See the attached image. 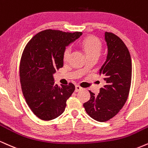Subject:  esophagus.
Masks as SVG:
<instances>
[{
    "label": "esophagus",
    "instance_id": "esophagus-1",
    "mask_svg": "<svg viewBox=\"0 0 148 148\" xmlns=\"http://www.w3.org/2000/svg\"><path fill=\"white\" fill-rule=\"evenodd\" d=\"M82 88L81 86H79V85H76V87H75V92H79L80 90H82Z\"/></svg>",
    "mask_w": 148,
    "mask_h": 148
}]
</instances>
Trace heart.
Returning <instances> with one entry per match:
<instances>
[{"mask_svg":"<svg viewBox=\"0 0 148 148\" xmlns=\"http://www.w3.org/2000/svg\"><path fill=\"white\" fill-rule=\"evenodd\" d=\"M81 45L88 55V56L97 55L99 56L102 50V44L99 38L94 36H90L83 39L81 42ZM71 54L70 47H67L65 49L63 54V60L64 62L68 60Z\"/></svg>","mask_w":148,"mask_h":148,"instance_id":"obj_1","label":"heart"}]
</instances>
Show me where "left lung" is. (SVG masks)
Masks as SVG:
<instances>
[{
  "label": "left lung",
  "instance_id": "8db88e82",
  "mask_svg": "<svg viewBox=\"0 0 148 148\" xmlns=\"http://www.w3.org/2000/svg\"><path fill=\"white\" fill-rule=\"evenodd\" d=\"M108 47L106 60L99 69L105 85L98 95L90 93L83 104L85 111L94 120L105 122L119 113L127 101L132 79V60L123 40L112 33L104 34Z\"/></svg>",
  "mask_w": 148,
  "mask_h": 148
}]
</instances>
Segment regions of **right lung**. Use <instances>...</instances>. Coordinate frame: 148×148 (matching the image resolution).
<instances>
[{"mask_svg": "<svg viewBox=\"0 0 148 148\" xmlns=\"http://www.w3.org/2000/svg\"><path fill=\"white\" fill-rule=\"evenodd\" d=\"M82 32L69 33L46 29L36 34L23 51L20 63V80L23 96L33 113L44 121L59 116L75 86L54 84V74L63 66L65 47Z\"/></svg>", "mask_w": 148, "mask_h": 148, "instance_id": "1", "label": "right lung"}]
</instances>
